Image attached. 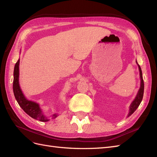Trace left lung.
<instances>
[{
	"label": "left lung",
	"instance_id": "obj_1",
	"mask_svg": "<svg viewBox=\"0 0 157 157\" xmlns=\"http://www.w3.org/2000/svg\"><path fill=\"white\" fill-rule=\"evenodd\" d=\"M137 63V61H136ZM138 64V63H137ZM138 68H139V71H140V79H141V84H140V88L138 92L137 95H136L135 99L134 100V101L132 102V104L130 105L129 106V112L128 113V117H129L130 115H132L133 113H134L137 108L139 106V105H140V103L142 102V100L143 98V95H144V80H143V78H142V69L140 68V66L138 64Z\"/></svg>",
	"mask_w": 157,
	"mask_h": 157
}]
</instances>
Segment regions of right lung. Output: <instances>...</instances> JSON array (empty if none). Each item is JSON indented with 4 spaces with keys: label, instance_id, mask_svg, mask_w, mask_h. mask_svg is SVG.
<instances>
[{
    "label": "right lung",
    "instance_id": "right-lung-1",
    "mask_svg": "<svg viewBox=\"0 0 157 157\" xmlns=\"http://www.w3.org/2000/svg\"><path fill=\"white\" fill-rule=\"evenodd\" d=\"M19 59L15 63L14 72H13V93H14L15 97L19 105L21 106L22 109L28 115L35 119L39 120L40 121L46 122L49 121V119L46 117L44 113H42L41 109L40 108L39 105L34 101H29L25 97L23 92L20 88L19 84ZM57 114H54L52 115V119L56 118L57 117Z\"/></svg>",
    "mask_w": 157,
    "mask_h": 157
}]
</instances>
